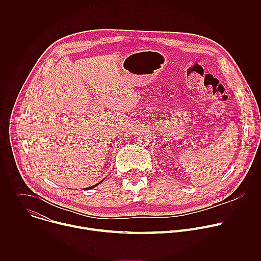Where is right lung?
<instances>
[{
  "label": "right lung",
  "instance_id": "add662e5",
  "mask_svg": "<svg viewBox=\"0 0 261 261\" xmlns=\"http://www.w3.org/2000/svg\"><path fill=\"white\" fill-rule=\"evenodd\" d=\"M101 181H103V179H102V180H101ZM101 181H99V182H98V184H96V185H94V186H92V187H89V188H87V189H92V188H94V187H96V186H97V185H99V184H101Z\"/></svg>",
  "mask_w": 261,
  "mask_h": 261
}]
</instances>
